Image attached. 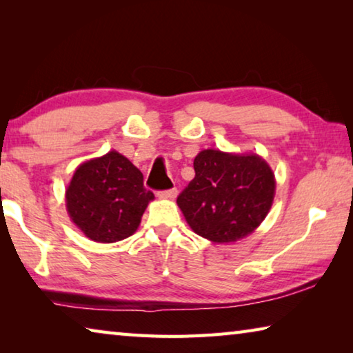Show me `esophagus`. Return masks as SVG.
<instances>
[{
    "mask_svg": "<svg viewBox=\"0 0 353 353\" xmlns=\"http://www.w3.org/2000/svg\"><path fill=\"white\" fill-rule=\"evenodd\" d=\"M176 196H177V188L159 191V198H162V199H174Z\"/></svg>",
    "mask_w": 353,
    "mask_h": 353,
    "instance_id": "34e87169",
    "label": "esophagus"
}]
</instances>
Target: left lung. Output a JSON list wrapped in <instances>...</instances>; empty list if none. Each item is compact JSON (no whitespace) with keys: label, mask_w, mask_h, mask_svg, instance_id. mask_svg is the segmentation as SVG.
<instances>
[{"label":"left lung","mask_w":353,"mask_h":353,"mask_svg":"<svg viewBox=\"0 0 353 353\" xmlns=\"http://www.w3.org/2000/svg\"><path fill=\"white\" fill-rule=\"evenodd\" d=\"M196 176L177 198L191 230L212 243L248 236L270 213L276 177L256 154L204 149L194 159Z\"/></svg>","instance_id":"8db88e82"}]
</instances>
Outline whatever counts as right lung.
<instances>
[{
  "label": "right lung",
  "mask_w": 353,
  "mask_h": 353,
  "mask_svg": "<svg viewBox=\"0 0 353 353\" xmlns=\"http://www.w3.org/2000/svg\"><path fill=\"white\" fill-rule=\"evenodd\" d=\"M154 199L141 171L117 151L77 166L65 191V204L82 234L97 243H117L135 234Z\"/></svg>",
  "instance_id": "add662e5"
}]
</instances>
